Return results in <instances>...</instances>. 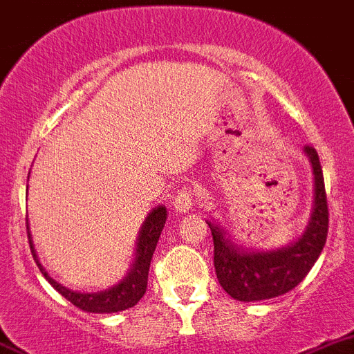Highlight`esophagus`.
<instances>
[{"label": "esophagus", "instance_id": "34e87169", "mask_svg": "<svg viewBox=\"0 0 354 354\" xmlns=\"http://www.w3.org/2000/svg\"><path fill=\"white\" fill-rule=\"evenodd\" d=\"M194 203H196V201H194V192L188 187H183L173 199V207L176 213L183 214L192 209Z\"/></svg>", "mask_w": 354, "mask_h": 354}]
</instances>
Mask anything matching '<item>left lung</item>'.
I'll return each mask as SVG.
<instances>
[{
	"label": "left lung",
	"mask_w": 354,
	"mask_h": 354,
	"mask_svg": "<svg viewBox=\"0 0 354 354\" xmlns=\"http://www.w3.org/2000/svg\"><path fill=\"white\" fill-rule=\"evenodd\" d=\"M313 169V207L306 229L286 246L274 250H248L237 244L218 223H206L214 243V270L218 283L232 299L259 302L285 295L311 270L326 243L328 207L319 157L313 147H304Z\"/></svg>",
	"instance_id": "left-lung-1"
}]
</instances>
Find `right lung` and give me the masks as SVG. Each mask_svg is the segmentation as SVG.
I'll list each match as a JSON object with an SVG mask.
<instances>
[{
	"label": "right lung",
	"mask_w": 354,
	"mask_h": 354,
	"mask_svg": "<svg viewBox=\"0 0 354 354\" xmlns=\"http://www.w3.org/2000/svg\"><path fill=\"white\" fill-rule=\"evenodd\" d=\"M29 181V176H28ZM167 220V209L166 206H157L148 213L145 218L143 225H141L140 234L136 239V250H134V260L131 263V269L125 274L124 279L117 283V285L110 286L101 292H75L71 288H66L61 283H57L50 274L45 270V267L39 263L38 255H36L35 244H32L31 230H29L28 223V237L29 246H31L32 259H35L36 266H38L39 272L45 276L48 283L61 293L64 299H68L73 306H77L78 309L87 313H97V315H108V313H120L129 309V307L136 306L140 302L141 297L147 292L148 283V270H150L151 257H153L155 246L158 243L162 229L166 225Z\"/></svg>",
	"instance_id": "right-lung-1"
}]
</instances>
